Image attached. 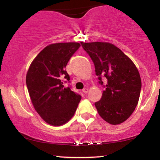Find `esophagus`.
<instances>
[{
  "label": "esophagus",
  "instance_id": "esophagus-1",
  "mask_svg": "<svg viewBox=\"0 0 160 160\" xmlns=\"http://www.w3.org/2000/svg\"><path fill=\"white\" fill-rule=\"evenodd\" d=\"M88 91H89V89H88V88H84V89H82V92H83L84 93H87Z\"/></svg>",
  "mask_w": 160,
  "mask_h": 160
}]
</instances>
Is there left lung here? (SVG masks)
Returning a JSON list of instances; mask_svg holds the SVG:
<instances>
[{
  "instance_id": "obj_1",
  "label": "left lung",
  "mask_w": 160,
  "mask_h": 160,
  "mask_svg": "<svg viewBox=\"0 0 160 160\" xmlns=\"http://www.w3.org/2000/svg\"><path fill=\"white\" fill-rule=\"evenodd\" d=\"M80 43L92 60L98 82L104 88L102 98L95 103L99 115L110 124L122 123L132 115L138 102L141 80L137 68L111 43ZM102 77L107 79L106 85Z\"/></svg>"
}]
</instances>
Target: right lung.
<instances>
[{
	"label": "right lung",
	"instance_id": "right-lung-1",
	"mask_svg": "<svg viewBox=\"0 0 160 160\" xmlns=\"http://www.w3.org/2000/svg\"><path fill=\"white\" fill-rule=\"evenodd\" d=\"M79 43H58L46 47L31 64L26 85L34 109L47 123L62 126L73 117L81 95L71 90L65 67L80 48Z\"/></svg>",
	"mask_w": 160,
	"mask_h": 160
}]
</instances>
